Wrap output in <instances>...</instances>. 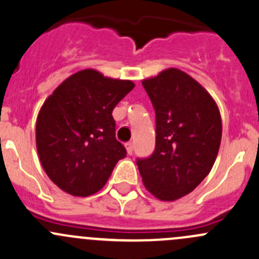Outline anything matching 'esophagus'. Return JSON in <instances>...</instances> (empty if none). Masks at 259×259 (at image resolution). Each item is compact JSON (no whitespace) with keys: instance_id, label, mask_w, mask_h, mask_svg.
Returning a JSON list of instances; mask_svg holds the SVG:
<instances>
[{"instance_id":"esophagus-1","label":"esophagus","mask_w":259,"mask_h":259,"mask_svg":"<svg viewBox=\"0 0 259 259\" xmlns=\"http://www.w3.org/2000/svg\"><path fill=\"white\" fill-rule=\"evenodd\" d=\"M125 148H126L127 154H133V150H134V144H133V142H127L126 144H125Z\"/></svg>"}]
</instances>
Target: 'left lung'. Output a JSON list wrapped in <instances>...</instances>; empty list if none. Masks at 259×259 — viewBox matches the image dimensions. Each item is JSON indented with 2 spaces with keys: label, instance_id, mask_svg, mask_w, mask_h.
Returning <instances> with one entry per match:
<instances>
[{
  "label": "left lung",
  "instance_id": "left-lung-1",
  "mask_svg": "<svg viewBox=\"0 0 259 259\" xmlns=\"http://www.w3.org/2000/svg\"><path fill=\"white\" fill-rule=\"evenodd\" d=\"M155 110V149L137 165L158 199L189 194L209 174L222 139V119L209 94L193 77L168 69L143 81Z\"/></svg>",
  "mask_w": 259,
  "mask_h": 259
}]
</instances>
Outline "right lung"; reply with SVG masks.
<instances>
[{
	"mask_svg": "<svg viewBox=\"0 0 259 259\" xmlns=\"http://www.w3.org/2000/svg\"><path fill=\"white\" fill-rule=\"evenodd\" d=\"M133 89L132 81L88 69L67 77L44 103L36 146L44 170L60 189L75 197L94 194L126 156L115 137L113 110Z\"/></svg>",
	"mask_w": 259,
	"mask_h": 259,
	"instance_id": "obj_1",
	"label": "right lung"
}]
</instances>
